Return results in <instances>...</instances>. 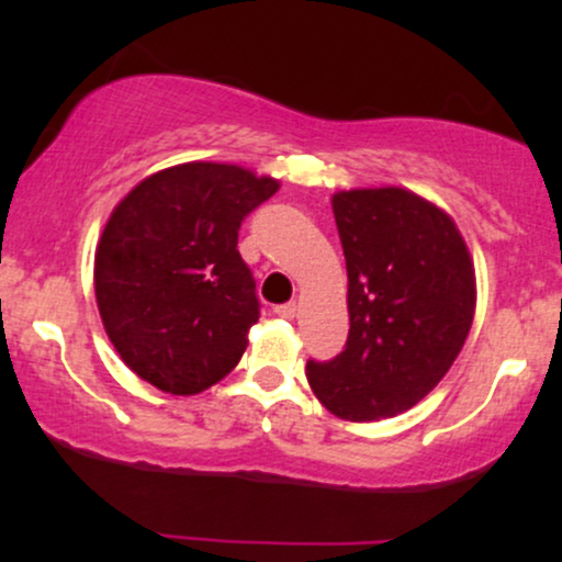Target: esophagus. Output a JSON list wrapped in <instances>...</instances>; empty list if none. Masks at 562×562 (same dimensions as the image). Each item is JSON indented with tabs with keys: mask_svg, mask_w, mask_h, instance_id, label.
Masks as SVG:
<instances>
[{
	"mask_svg": "<svg viewBox=\"0 0 562 562\" xmlns=\"http://www.w3.org/2000/svg\"><path fill=\"white\" fill-rule=\"evenodd\" d=\"M274 314H277V317H282V319H293L295 314H299V306H295L293 301L280 303V306H274Z\"/></svg>",
	"mask_w": 562,
	"mask_h": 562,
	"instance_id": "34e87169",
	"label": "esophagus"
}]
</instances>
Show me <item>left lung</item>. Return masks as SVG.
I'll list each match as a JSON object with an SVG mask.
<instances>
[{
	"label": "left lung",
	"mask_w": 562,
	"mask_h": 562,
	"mask_svg": "<svg viewBox=\"0 0 562 562\" xmlns=\"http://www.w3.org/2000/svg\"><path fill=\"white\" fill-rule=\"evenodd\" d=\"M348 272L344 351L306 362L312 391L333 415L372 423L436 389L465 346L475 272L454 222L402 187L333 198Z\"/></svg>",
	"instance_id": "8db88e82"
}]
</instances>
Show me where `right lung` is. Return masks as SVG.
Instances as JSON below:
<instances>
[{
  "label": "right lung",
  "instance_id": "obj_1",
  "mask_svg": "<svg viewBox=\"0 0 562 562\" xmlns=\"http://www.w3.org/2000/svg\"><path fill=\"white\" fill-rule=\"evenodd\" d=\"M277 187L240 166L184 164L115 205L97 245L94 295L128 370L192 396L240 362L261 303L237 229Z\"/></svg>",
  "mask_w": 562,
  "mask_h": 562
}]
</instances>
